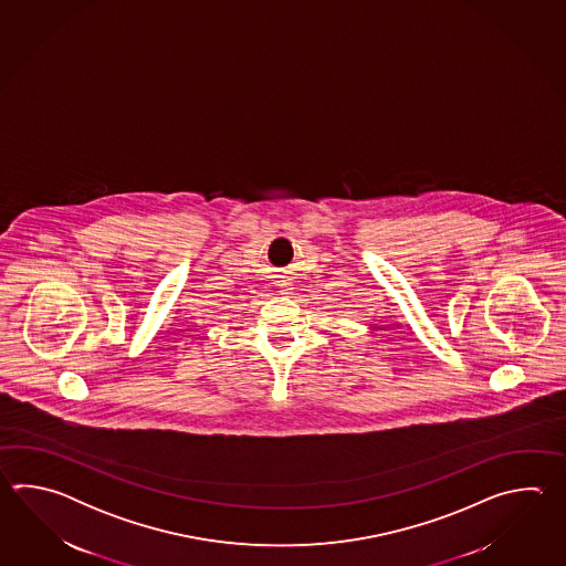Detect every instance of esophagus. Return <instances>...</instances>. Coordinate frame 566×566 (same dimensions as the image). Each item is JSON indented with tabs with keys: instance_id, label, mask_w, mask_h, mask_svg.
<instances>
[{
	"instance_id": "obj_1",
	"label": "esophagus",
	"mask_w": 566,
	"mask_h": 566,
	"mask_svg": "<svg viewBox=\"0 0 566 566\" xmlns=\"http://www.w3.org/2000/svg\"><path fill=\"white\" fill-rule=\"evenodd\" d=\"M279 289H281V293H289L291 291V283H287V281H281V283H277Z\"/></svg>"
}]
</instances>
